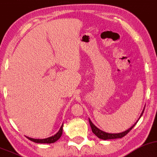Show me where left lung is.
<instances>
[{"mask_svg":"<svg viewBox=\"0 0 157 157\" xmlns=\"http://www.w3.org/2000/svg\"><path fill=\"white\" fill-rule=\"evenodd\" d=\"M144 112V110L143 111V112L141 113V115L140 116V117L142 116ZM138 120H139V119H138ZM89 122H90V125L91 129H92L93 132L96 135L98 138H101V139H103V140H109V139H116V138H122V137H124V136H126V135L128 134V132L134 128V126L136 125V122H138V121L135 123V124L131 127V128H129L128 130H125L124 132H120V133H108V132H104V131H102V130H101L100 129H98V128H97L96 125H94V124H93V122L90 121V119H89Z\"/></svg>","mask_w":157,"mask_h":157,"instance_id":"8db88e82","label":"left lung"}]
</instances>
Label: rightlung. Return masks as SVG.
Returning <instances> with one entry per match:
<instances>
[{"label":"right lung","mask_w":157,"mask_h":157,"mask_svg":"<svg viewBox=\"0 0 157 157\" xmlns=\"http://www.w3.org/2000/svg\"><path fill=\"white\" fill-rule=\"evenodd\" d=\"M62 132H63V124L61 125V127L59 129V130L57 132L56 134H55L53 136L49 137V138H44V139H35V138H29V137H27L29 140H30L31 141H33L35 143H37V144H53L57 140H59L60 138V137L62 135Z\"/></svg>","instance_id":"1"}]
</instances>
